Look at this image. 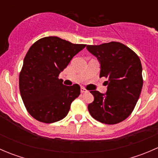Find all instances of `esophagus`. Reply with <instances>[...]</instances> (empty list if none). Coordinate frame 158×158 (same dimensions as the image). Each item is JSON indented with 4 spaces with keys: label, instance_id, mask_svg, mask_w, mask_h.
<instances>
[{
    "label": "esophagus",
    "instance_id": "34e87169",
    "mask_svg": "<svg viewBox=\"0 0 158 158\" xmlns=\"http://www.w3.org/2000/svg\"><path fill=\"white\" fill-rule=\"evenodd\" d=\"M80 91H81V92H82V93H84V92H87L86 89H85V88H83V87H82V88H81Z\"/></svg>",
    "mask_w": 158,
    "mask_h": 158
}]
</instances>
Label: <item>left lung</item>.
<instances>
[{"instance_id": "1", "label": "left lung", "mask_w": 158, "mask_h": 158, "mask_svg": "<svg viewBox=\"0 0 158 158\" xmlns=\"http://www.w3.org/2000/svg\"><path fill=\"white\" fill-rule=\"evenodd\" d=\"M100 63V78L106 77L105 94L90 91L94 101L88 106L93 118L114 125L126 119L135 109L143 85L142 66L136 53L118 42L88 45Z\"/></svg>"}]
</instances>
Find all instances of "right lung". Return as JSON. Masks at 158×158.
I'll return each mask as SVG.
<instances>
[{
    "instance_id": "add662e5",
    "label": "right lung",
    "mask_w": 158,
    "mask_h": 158,
    "mask_svg": "<svg viewBox=\"0 0 158 158\" xmlns=\"http://www.w3.org/2000/svg\"><path fill=\"white\" fill-rule=\"evenodd\" d=\"M85 46L47 36L30 47L23 60L19 86L32 117L44 123H53L67 115L71 103L80 95V87L78 84L63 85L58 76Z\"/></svg>"
}]
</instances>
